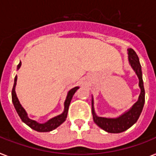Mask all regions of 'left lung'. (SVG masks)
<instances>
[{
  "instance_id": "8db88e82",
  "label": "left lung",
  "mask_w": 156,
  "mask_h": 156,
  "mask_svg": "<svg viewBox=\"0 0 156 156\" xmlns=\"http://www.w3.org/2000/svg\"><path fill=\"white\" fill-rule=\"evenodd\" d=\"M127 50H128L129 63L134 69V71L135 72V74H137L139 78V86L141 90L137 102L133 105L129 111H126L122 115H120L119 117L111 119V118L98 117L96 115L94 110V100L92 98V114H93L94 121L102 130L109 133L123 132L130 128L132 125H134L140 118L145 102V90H144L141 65L139 60V57L134 51V49H128Z\"/></svg>"
}]
</instances>
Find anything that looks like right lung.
Here are the masks:
<instances>
[{
	"label": "right lung",
	"mask_w": 156,
	"mask_h": 156,
	"mask_svg": "<svg viewBox=\"0 0 156 156\" xmlns=\"http://www.w3.org/2000/svg\"><path fill=\"white\" fill-rule=\"evenodd\" d=\"M21 66V62H20L18 65H17V69H20V67ZM16 80H17V76L16 75L14 78V84H13V87L12 90V101L13 103L15 109H16V112L18 114L19 117L21 118V119L22 120V122H25L26 125L30 126V128H32L33 130L39 132H48V131H51L54 129H56L58 126H59L62 122H65L66 119L67 117V113H68V109H69V106L70 104L71 99L74 96V93H75L77 90L79 88L78 87H74L73 89L69 90L68 94H67L66 98L65 103H64V111L62 114L58 115L56 117H54L48 120L47 122H44V123H39L35 120L30 119V118L28 117L27 113L25 111V109L22 107L20 102H19L18 98L16 97V91H15V87L16 85Z\"/></svg>",
	"instance_id": "add662e5"
}]
</instances>
